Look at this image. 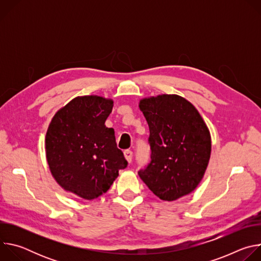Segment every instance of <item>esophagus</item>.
Wrapping results in <instances>:
<instances>
[{
  "instance_id": "obj_1",
  "label": "esophagus",
  "mask_w": 261,
  "mask_h": 261,
  "mask_svg": "<svg viewBox=\"0 0 261 261\" xmlns=\"http://www.w3.org/2000/svg\"><path fill=\"white\" fill-rule=\"evenodd\" d=\"M124 155H125L126 160H127L129 163H131V161H132V157H133V153H132V151H130V150H126V151L124 152Z\"/></svg>"
}]
</instances>
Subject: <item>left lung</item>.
<instances>
[{
	"mask_svg": "<svg viewBox=\"0 0 261 261\" xmlns=\"http://www.w3.org/2000/svg\"><path fill=\"white\" fill-rule=\"evenodd\" d=\"M139 108L150 130L151 160L138 170V175L162 200L191 193L211 156V135L201 116L177 95L143 99Z\"/></svg>",
	"mask_w": 261,
	"mask_h": 261,
	"instance_id": "obj_1",
	"label": "left lung"
}]
</instances>
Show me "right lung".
<instances>
[{
    "instance_id": "obj_1",
    "label": "right lung",
    "mask_w": 261,
    "mask_h": 261,
    "mask_svg": "<svg viewBox=\"0 0 261 261\" xmlns=\"http://www.w3.org/2000/svg\"><path fill=\"white\" fill-rule=\"evenodd\" d=\"M113 103L98 96L73 99L55 115L46 133L54 177L65 190L88 200L107 192L128 165L114 129L105 126Z\"/></svg>"
}]
</instances>
